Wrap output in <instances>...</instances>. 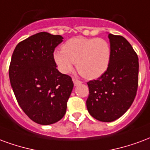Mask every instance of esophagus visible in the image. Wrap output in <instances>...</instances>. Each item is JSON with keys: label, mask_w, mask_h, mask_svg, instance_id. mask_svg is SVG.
I'll return each mask as SVG.
<instances>
[{"label": "esophagus", "mask_w": 150, "mask_h": 150, "mask_svg": "<svg viewBox=\"0 0 150 150\" xmlns=\"http://www.w3.org/2000/svg\"><path fill=\"white\" fill-rule=\"evenodd\" d=\"M73 81H74V86H77V85H79V84H81V81L76 79V78H73Z\"/></svg>", "instance_id": "1"}]
</instances>
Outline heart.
I'll return each mask as SVG.
<instances>
[{"label": "heart", "instance_id": "obj_1", "mask_svg": "<svg viewBox=\"0 0 150 150\" xmlns=\"http://www.w3.org/2000/svg\"><path fill=\"white\" fill-rule=\"evenodd\" d=\"M111 58L110 43L103 38H71L56 50L53 59L58 69L69 74L76 63L79 74L87 79H95L107 70Z\"/></svg>", "mask_w": 150, "mask_h": 150}]
</instances>
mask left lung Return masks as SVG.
Masks as SVG:
<instances>
[{
  "mask_svg": "<svg viewBox=\"0 0 150 150\" xmlns=\"http://www.w3.org/2000/svg\"><path fill=\"white\" fill-rule=\"evenodd\" d=\"M111 58L107 70L87 82L89 94L86 105L98 121L111 122L126 112L135 99L138 87L139 63L129 42L120 35H108Z\"/></svg>",
  "mask_w": 150,
  "mask_h": 150,
  "instance_id": "8db88e82",
  "label": "left lung"
}]
</instances>
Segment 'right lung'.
<instances>
[{
  "mask_svg": "<svg viewBox=\"0 0 150 150\" xmlns=\"http://www.w3.org/2000/svg\"><path fill=\"white\" fill-rule=\"evenodd\" d=\"M60 35L40 32L21 40L9 64V80L20 107L40 125L53 124L64 117L74 88L70 76L57 69L53 52Z\"/></svg>",
  "mask_w": 150,
  "mask_h": 150,
  "instance_id": "obj_1",
  "label": "right lung"
}]
</instances>
